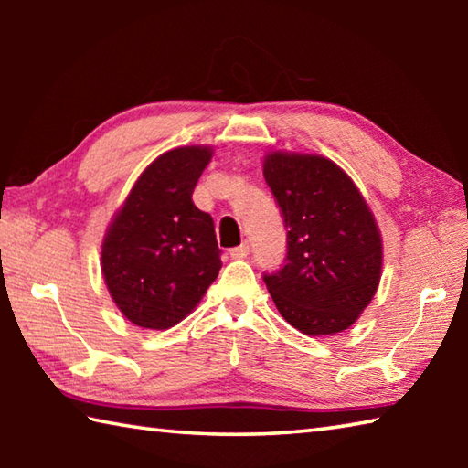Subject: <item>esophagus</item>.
I'll use <instances>...</instances> for the list:
<instances>
[{
	"label": "esophagus",
	"instance_id": "1",
	"mask_svg": "<svg viewBox=\"0 0 468 468\" xmlns=\"http://www.w3.org/2000/svg\"><path fill=\"white\" fill-rule=\"evenodd\" d=\"M248 253H250V245L248 243H241L239 248H233L231 250V258L233 260H243V258H248Z\"/></svg>",
	"mask_w": 468,
	"mask_h": 468
}]
</instances>
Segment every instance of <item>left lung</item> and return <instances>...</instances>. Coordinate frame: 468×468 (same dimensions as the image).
<instances>
[{"label":"left lung","mask_w":468,"mask_h":468,"mask_svg":"<svg viewBox=\"0 0 468 468\" xmlns=\"http://www.w3.org/2000/svg\"><path fill=\"white\" fill-rule=\"evenodd\" d=\"M264 179L289 229L287 264L264 274L276 310L307 336L353 326L376 295L384 262L366 197L320 154L272 150L264 156Z\"/></svg>","instance_id":"left-lung-1"}]
</instances>
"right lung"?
Returning a JSON list of instances; mask_svg holds the SVG:
<instances>
[{"mask_svg":"<svg viewBox=\"0 0 468 468\" xmlns=\"http://www.w3.org/2000/svg\"><path fill=\"white\" fill-rule=\"evenodd\" d=\"M212 146H179L140 173L101 245L111 299L132 324L167 330L196 310L218 276L220 250L208 212L192 202Z\"/></svg>","mask_w":468,"mask_h":468,"instance_id":"1","label":"right lung"}]
</instances>
